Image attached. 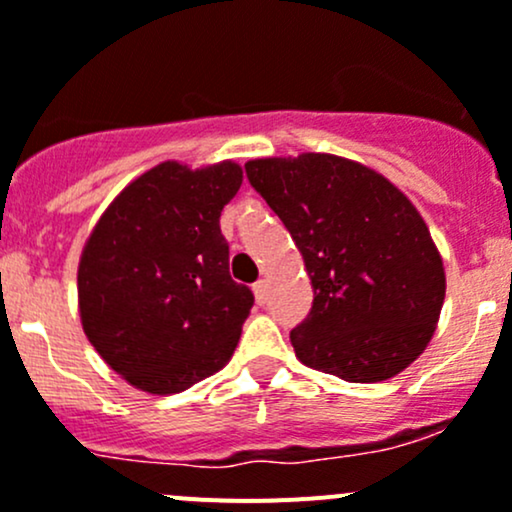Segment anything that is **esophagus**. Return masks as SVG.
Segmentation results:
<instances>
[{
	"label": "esophagus",
	"instance_id": "obj_1",
	"mask_svg": "<svg viewBox=\"0 0 512 512\" xmlns=\"http://www.w3.org/2000/svg\"><path fill=\"white\" fill-rule=\"evenodd\" d=\"M252 292H255L257 304H265V299H267V282H265V279H260V282L252 284Z\"/></svg>",
	"mask_w": 512,
	"mask_h": 512
}]
</instances>
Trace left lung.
Returning a JSON list of instances; mask_svg holds the SVG:
<instances>
[{
  "instance_id": "1",
  "label": "left lung",
  "mask_w": 512,
  "mask_h": 512,
  "mask_svg": "<svg viewBox=\"0 0 512 512\" xmlns=\"http://www.w3.org/2000/svg\"><path fill=\"white\" fill-rule=\"evenodd\" d=\"M245 171L314 287L309 316L289 333L297 358L348 383L402 373L432 341L446 294L441 255L410 198L333 154L252 159Z\"/></svg>"
}]
</instances>
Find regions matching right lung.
<instances>
[{
    "label": "right lung",
    "mask_w": 512,
    "mask_h": 512,
    "mask_svg": "<svg viewBox=\"0 0 512 512\" xmlns=\"http://www.w3.org/2000/svg\"><path fill=\"white\" fill-rule=\"evenodd\" d=\"M235 161H164L100 215L78 265L88 341L129 385L171 395L233 355L252 297L230 277L220 213L238 193Z\"/></svg>",
    "instance_id": "right-lung-1"
}]
</instances>
